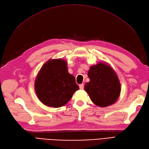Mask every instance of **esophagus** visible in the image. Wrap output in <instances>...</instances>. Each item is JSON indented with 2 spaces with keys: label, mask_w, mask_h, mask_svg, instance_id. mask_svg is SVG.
<instances>
[{
  "label": "esophagus",
  "mask_w": 149,
  "mask_h": 149,
  "mask_svg": "<svg viewBox=\"0 0 149 149\" xmlns=\"http://www.w3.org/2000/svg\"><path fill=\"white\" fill-rule=\"evenodd\" d=\"M80 89H84V84H81L79 85Z\"/></svg>",
  "instance_id": "34e87169"
}]
</instances>
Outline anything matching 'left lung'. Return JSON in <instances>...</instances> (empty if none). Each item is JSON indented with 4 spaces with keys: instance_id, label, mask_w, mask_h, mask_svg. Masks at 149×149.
<instances>
[{
    "instance_id": "left-lung-1",
    "label": "left lung",
    "mask_w": 149,
    "mask_h": 149,
    "mask_svg": "<svg viewBox=\"0 0 149 149\" xmlns=\"http://www.w3.org/2000/svg\"><path fill=\"white\" fill-rule=\"evenodd\" d=\"M90 81L84 86L91 101L100 107L109 106L118 100L120 93V84L116 72L105 63L97 64L88 71Z\"/></svg>"
}]
</instances>
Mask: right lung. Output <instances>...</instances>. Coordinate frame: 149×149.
Returning <instances> with one entry per match:
<instances>
[{"mask_svg": "<svg viewBox=\"0 0 149 149\" xmlns=\"http://www.w3.org/2000/svg\"><path fill=\"white\" fill-rule=\"evenodd\" d=\"M36 94L47 106L65 105L78 90L74 76L68 72L66 62L62 59L49 60L40 69L35 79Z\"/></svg>", "mask_w": 149, "mask_h": 149, "instance_id": "add662e5", "label": "right lung"}]
</instances>
